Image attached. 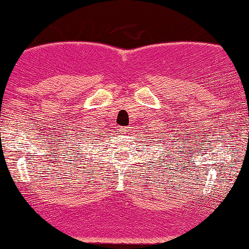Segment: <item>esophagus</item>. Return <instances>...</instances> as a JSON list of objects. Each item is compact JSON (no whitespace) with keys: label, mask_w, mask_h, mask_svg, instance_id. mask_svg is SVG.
<instances>
[{"label":"esophagus","mask_w":249,"mask_h":249,"mask_svg":"<svg viewBox=\"0 0 249 249\" xmlns=\"http://www.w3.org/2000/svg\"><path fill=\"white\" fill-rule=\"evenodd\" d=\"M120 130L122 134H129L130 132V127H122Z\"/></svg>","instance_id":"34e87169"}]
</instances>
